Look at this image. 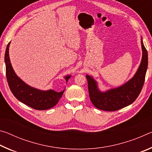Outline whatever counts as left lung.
Instances as JSON below:
<instances>
[{
	"label": "left lung",
	"mask_w": 152,
	"mask_h": 152,
	"mask_svg": "<svg viewBox=\"0 0 152 152\" xmlns=\"http://www.w3.org/2000/svg\"><path fill=\"white\" fill-rule=\"evenodd\" d=\"M142 59L134 76L123 85L116 88L101 92L97 82L92 77L86 75L90 99L95 107L106 111H115L122 109L134 102L140 94L145 82L148 69V51L141 38Z\"/></svg>",
	"instance_id": "8db88e82"
}]
</instances>
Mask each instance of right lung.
Here are the masks:
<instances>
[{"label": "right lung", "instance_id": "obj_1", "mask_svg": "<svg viewBox=\"0 0 152 152\" xmlns=\"http://www.w3.org/2000/svg\"><path fill=\"white\" fill-rule=\"evenodd\" d=\"M10 43L7 45L5 51L4 61L7 82L12 93L19 101L36 110H46L54 107L61 99L65 89L60 92L53 90L43 91L25 84L16 75L10 61L9 54ZM70 76H65L66 82Z\"/></svg>", "mask_w": 152, "mask_h": 152}]
</instances>
